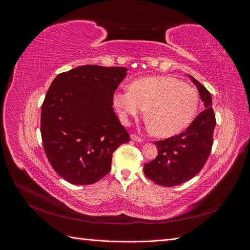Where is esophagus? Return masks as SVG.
<instances>
[{"mask_svg": "<svg viewBox=\"0 0 250 250\" xmlns=\"http://www.w3.org/2000/svg\"><path fill=\"white\" fill-rule=\"evenodd\" d=\"M131 140L132 141H135V142H143V139L142 138H140V137H138V135L137 134H131Z\"/></svg>", "mask_w": 250, "mask_h": 250, "instance_id": "obj_1", "label": "esophagus"}]
</instances>
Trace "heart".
Returning <instances> with one entry per match:
<instances>
[{"label": "heart", "mask_w": 250, "mask_h": 250, "mask_svg": "<svg viewBox=\"0 0 250 250\" xmlns=\"http://www.w3.org/2000/svg\"><path fill=\"white\" fill-rule=\"evenodd\" d=\"M113 105L124 122L146 108V119L153 132L171 137L191 124L198 110L199 96L195 87L176 78L145 77L113 95Z\"/></svg>", "instance_id": "obj_1"}]
</instances>
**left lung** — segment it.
I'll use <instances>...</instances> for the list:
<instances>
[{"label": "left lung", "instance_id": "1", "mask_svg": "<svg viewBox=\"0 0 250 250\" xmlns=\"http://www.w3.org/2000/svg\"><path fill=\"white\" fill-rule=\"evenodd\" d=\"M197 87L204 109L185 131L169 139L154 142L158 154L144 165V173L153 183L175 187L190 180L207 163L213 146L216 118L208 90L190 76Z\"/></svg>", "mask_w": 250, "mask_h": 250}]
</instances>
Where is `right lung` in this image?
Returning <instances> with one entry per match:
<instances>
[{"label":"right lung","instance_id":"right-lung-1","mask_svg":"<svg viewBox=\"0 0 250 250\" xmlns=\"http://www.w3.org/2000/svg\"><path fill=\"white\" fill-rule=\"evenodd\" d=\"M126 67L86 64L60 73L42 105L48 160L73 185H92L110 171L112 153L130 141L112 108Z\"/></svg>","mask_w":250,"mask_h":250}]
</instances>
